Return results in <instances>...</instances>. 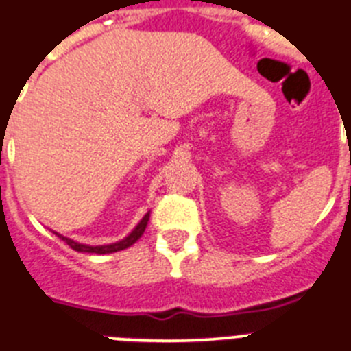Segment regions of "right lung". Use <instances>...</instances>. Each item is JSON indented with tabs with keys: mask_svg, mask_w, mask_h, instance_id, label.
Here are the masks:
<instances>
[{
	"mask_svg": "<svg viewBox=\"0 0 351 351\" xmlns=\"http://www.w3.org/2000/svg\"><path fill=\"white\" fill-rule=\"evenodd\" d=\"M147 221H149V213H147L145 217L140 220V223L136 227H134L133 230H131L130 236H125L124 239H121V241H117V243H112V245H97V247H90V245H83V243H77V241H74V239H69V238H64V236H60V238L64 239L65 243L69 245V247L73 248V250H76V252H88V254H112V252H119V250H124V248L131 247L133 243H136L140 239V236L143 234V230H145L147 227Z\"/></svg>",
	"mask_w": 351,
	"mask_h": 351,
	"instance_id": "1",
	"label": "right lung"
}]
</instances>
